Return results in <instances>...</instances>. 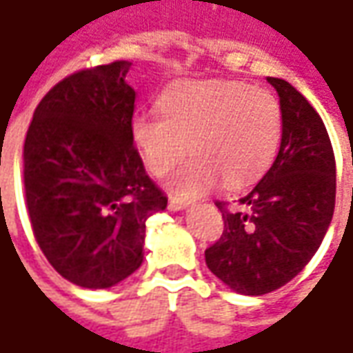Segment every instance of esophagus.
<instances>
[{
  "instance_id": "1",
  "label": "esophagus",
  "mask_w": 353,
  "mask_h": 353,
  "mask_svg": "<svg viewBox=\"0 0 353 353\" xmlns=\"http://www.w3.org/2000/svg\"><path fill=\"white\" fill-rule=\"evenodd\" d=\"M190 202L188 200H183V198L170 196L169 198V210H184Z\"/></svg>"
}]
</instances>
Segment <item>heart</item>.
I'll use <instances>...</instances> for the list:
<instances>
[{"instance_id": "heart-1", "label": "heart", "mask_w": 353, "mask_h": 353, "mask_svg": "<svg viewBox=\"0 0 353 353\" xmlns=\"http://www.w3.org/2000/svg\"><path fill=\"white\" fill-rule=\"evenodd\" d=\"M159 110L135 117L133 137L155 176L192 153L170 183L184 198L208 192L220 179L228 186L253 183L277 157L283 110L267 90L237 80L181 82L159 98Z\"/></svg>"}]
</instances>
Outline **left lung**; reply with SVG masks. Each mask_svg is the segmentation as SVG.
Masks as SVG:
<instances>
[{"instance_id": "8db88e82", "label": "left lung", "mask_w": 353, "mask_h": 353, "mask_svg": "<svg viewBox=\"0 0 353 353\" xmlns=\"http://www.w3.org/2000/svg\"><path fill=\"white\" fill-rule=\"evenodd\" d=\"M283 110L279 153L265 176L236 208L216 202L224 232L206 265L239 294L259 296L296 277L320 248L332 222L336 161L316 110L289 82L267 76Z\"/></svg>"}]
</instances>
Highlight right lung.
I'll return each instance as SVG.
<instances>
[{
	"label": "right lung",
	"mask_w": 353,
	"mask_h": 353,
	"mask_svg": "<svg viewBox=\"0 0 353 353\" xmlns=\"http://www.w3.org/2000/svg\"><path fill=\"white\" fill-rule=\"evenodd\" d=\"M129 66L62 78L34 108L23 145L34 239L57 273L84 289L114 287L139 269L145 222L167 208L133 145Z\"/></svg>",
	"instance_id": "add662e5"
}]
</instances>
